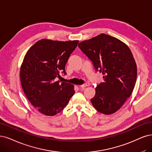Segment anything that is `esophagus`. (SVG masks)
Listing matches in <instances>:
<instances>
[{
	"label": "esophagus",
	"instance_id": "1",
	"mask_svg": "<svg viewBox=\"0 0 152 152\" xmlns=\"http://www.w3.org/2000/svg\"><path fill=\"white\" fill-rule=\"evenodd\" d=\"M89 85V84L88 83H85V84H83V85H80V88H85V87L88 86Z\"/></svg>",
	"mask_w": 152,
	"mask_h": 152
}]
</instances>
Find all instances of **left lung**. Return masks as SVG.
<instances>
[{"label":"left lung","instance_id":"left-lung-1","mask_svg":"<svg viewBox=\"0 0 152 152\" xmlns=\"http://www.w3.org/2000/svg\"><path fill=\"white\" fill-rule=\"evenodd\" d=\"M78 47L103 75L104 82L96 86L91 99L93 106L101 113H115L130 96L137 81V67L130 49L104 34L81 42Z\"/></svg>","mask_w":152,"mask_h":152}]
</instances>
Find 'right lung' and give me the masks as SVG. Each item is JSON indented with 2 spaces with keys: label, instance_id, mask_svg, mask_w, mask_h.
<instances>
[{
  "label": "right lung",
  "instance_id": "right-lung-1",
  "mask_svg": "<svg viewBox=\"0 0 152 152\" xmlns=\"http://www.w3.org/2000/svg\"><path fill=\"white\" fill-rule=\"evenodd\" d=\"M78 41L41 39L28 50L20 67L22 88L30 103L40 113L54 116L63 110L75 91L68 83H60V73Z\"/></svg>",
  "mask_w": 152,
  "mask_h": 152
}]
</instances>
